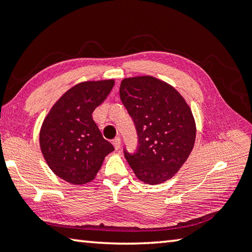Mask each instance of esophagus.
Returning a JSON list of instances; mask_svg holds the SVG:
<instances>
[{"mask_svg": "<svg viewBox=\"0 0 252 252\" xmlns=\"http://www.w3.org/2000/svg\"><path fill=\"white\" fill-rule=\"evenodd\" d=\"M112 143H113L115 150H119L120 147H121V139L115 138V139H113V141H112Z\"/></svg>", "mask_w": 252, "mask_h": 252, "instance_id": "esophagus-1", "label": "esophagus"}]
</instances>
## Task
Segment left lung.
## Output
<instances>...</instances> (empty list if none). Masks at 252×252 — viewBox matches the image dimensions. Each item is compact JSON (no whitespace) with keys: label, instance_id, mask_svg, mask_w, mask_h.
<instances>
[{"label":"left lung","instance_id":"1","mask_svg":"<svg viewBox=\"0 0 252 252\" xmlns=\"http://www.w3.org/2000/svg\"><path fill=\"white\" fill-rule=\"evenodd\" d=\"M120 98L132 118L139 146L125 157L141 182L168 181L193 150L196 125L190 107L168 83L154 76L125 78Z\"/></svg>","mask_w":252,"mask_h":252}]
</instances>
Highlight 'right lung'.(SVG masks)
<instances>
[{
	"label": "right lung",
	"instance_id": "right-lung-1",
	"mask_svg": "<svg viewBox=\"0 0 252 252\" xmlns=\"http://www.w3.org/2000/svg\"><path fill=\"white\" fill-rule=\"evenodd\" d=\"M114 79L79 83L51 107L40 129V149L55 175L74 185L90 183L114 147L103 138L92 113L104 102Z\"/></svg>",
	"mask_w": 252,
	"mask_h": 252
}]
</instances>
